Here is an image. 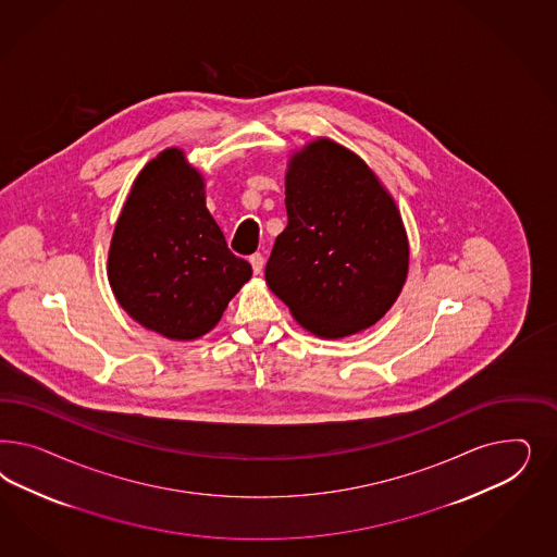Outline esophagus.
<instances>
[{
    "instance_id": "1",
    "label": "esophagus",
    "mask_w": 557,
    "mask_h": 557,
    "mask_svg": "<svg viewBox=\"0 0 557 557\" xmlns=\"http://www.w3.org/2000/svg\"><path fill=\"white\" fill-rule=\"evenodd\" d=\"M249 263H251L255 273H261L263 265H265V259H263V255L261 253H253L249 257Z\"/></svg>"
}]
</instances>
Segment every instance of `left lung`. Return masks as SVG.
Returning a JSON list of instances; mask_svg holds the SVG:
<instances>
[{"label": "left lung", "mask_w": 557, "mask_h": 557, "mask_svg": "<svg viewBox=\"0 0 557 557\" xmlns=\"http://www.w3.org/2000/svg\"><path fill=\"white\" fill-rule=\"evenodd\" d=\"M287 226L265 280L306 331L349 337L380 321L408 273L400 212L366 161L329 138L294 152Z\"/></svg>", "instance_id": "1"}]
</instances>
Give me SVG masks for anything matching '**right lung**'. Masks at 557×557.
Listing matches in <instances>:
<instances>
[{
  "mask_svg": "<svg viewBox=\"0 0 557 557\" xmlns=\"http://www.w3.org/2000/svg\"><path fill=\"white\" fill-rule=\"evenodd\" d=\"M206 208L203 177L180 149L138 173L120 212L108 280L120 306L145 329L175 341L212 331L251 277Z\"/></svg>",
  "mask_w": 557,
  "mask_h": 557,
  "instance_id": "right-lung-1",
  "label": "right lung"
}]
</instances>
